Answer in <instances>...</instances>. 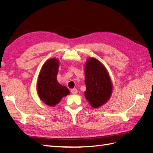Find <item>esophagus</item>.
<instances>
[{
  "instance_id": "1",
  "label": "esophagus",
  "mask_w": 153,
  "mask_h": 153,
  "mask_svg": "<svg viewBox=\"0 0 153 153\" xmlns=\"http://www.w3.org/2000/svg\"><path fill=\"white\" fill-rule=\"evenodd\" d=\"M71 92L72 94H76L78 92V90L76 89H72L71 90Z\"/></svg>"
}]
</instances>
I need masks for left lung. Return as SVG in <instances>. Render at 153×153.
<instances>
[{"instance_id":"obj_1","label":"left lung","mask_w":153,"mask_h":153,"mask_svg":"<svg viewBox=\"0 0 153 153\" xmlns=\"http://www.w3.org/2000/svg\"><path fill=\"white\" fill-rule=\"evenodd\" d=\"M85 98L93 108H98L108 100L112 85L106 69L98 60L91 58L85 66Z\"/></svg>"}]
</instances>
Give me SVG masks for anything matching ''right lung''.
Here are the masks:
<instances>
[{"instance_id":"right-lung-1","label":"right lung","mask_w":153,"mask_h":153,"mask_svg":"<svg viewBox=\"0 0 153 153\" xmlns=\"http://www.w3.org/2000/svg\"><path fill=\"white\" fill-rule=\"evenodd\" d=\"M59 61L56 59L48 60L43 66L39 75L38 92L40 99L49 106L56 105L62 97L69 94L65 86L59 84L57 75Z\"/></svg>"}]
</instances>
